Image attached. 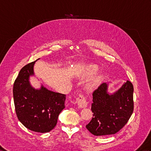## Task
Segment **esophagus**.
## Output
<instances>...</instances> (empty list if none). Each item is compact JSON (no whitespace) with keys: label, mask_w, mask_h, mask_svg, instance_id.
Returning <instances> with one entry per match:
<instances>
[{"label":"esophagus","mask_w":151,"mask_h":151,"mask_svg":"<svg viewBox=\"0 0 151 151\" xmlns=\"http://www.w3.org/2000/svg\"><path fill=\"white\" fill-rule=\"evenodd\" d=\"M77 104L80 108H86L87 106V102L86 97L83 94H80L76 99Z\"/></svg>","instance_id":"1"}]
</instances>
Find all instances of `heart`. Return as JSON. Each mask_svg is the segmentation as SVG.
Wrapping results in <instances>:
<instances>
[{"instance_id":"1","label":"heart","mask_w":151,"mask_h":151,"mask_svg":"<svg viewBox=\"0 0 151 151\" xmlns=\"http://www.w3.org/2000/svg\"><path fill=\"white\" fill-rule=\"evenodd\" d=\"M98 71V66L95 64H89L85 69V70L83 72V76H91L94 75L95 73ZM101 79V76H98L95 78L94 79L91 80L87 84V87L88 88H94L96 85L99 82V80Z\"/></svg>"}]
</instances>
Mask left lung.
I'll use <instances>...</instances> for the list:
<instances>
[{"instance_id":"obj_1","label":"left lung","mask_w":151,"mask_h":151,"mask_svg":"<svg viewBox=\"0 0 151 151\" xmlns=\"http://www.w3.org/2000/svg\"><path fill=\"white\" fill-rule=\"evenodd\" d=\"M107 90L108 83H103L92 93L93 117L86 128L95 136L117 133L133 112V86L129 80L112 94Z\"/></svg>"}]
</instances>
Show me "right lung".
Wrapping results in <instances>:
<instances>
[{
  "instance_id": "1",
  "label": "right lung",
  "mask_w": 151,
  "mask_h": 151,
  "mask_svg": "<svg viewBox=\"0 0 151 151\" xmlns=\"http://www.w3.org/2000/svg\"><path fill=\"white\" fill-rule=\"evenodd\" d=\"M36 61L22 68L13 85V98L17 117L22 124L34 132L44 133L56 126L59 115L65 108V95L42 86L40 89L31 86L29 76L34 75Z\"/></svg>"
}]
</instances>
